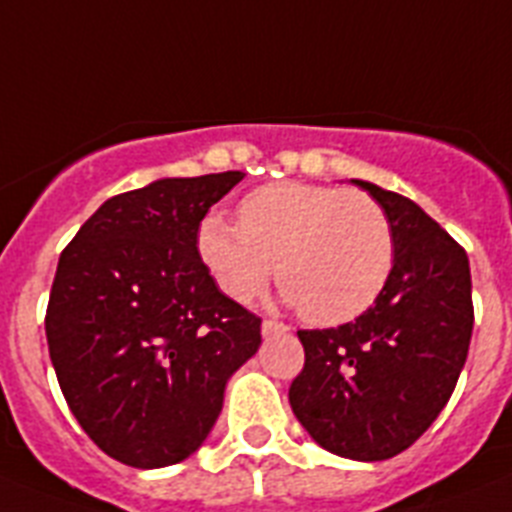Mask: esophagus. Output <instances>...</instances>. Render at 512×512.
Returning <instances> with one entry per match:
<instances>
[{
	"instance_id": "34e87169",
	"label": "esophagus",
	"mask_w": 512,
	"mask_h": 512,
	"mask_svg": "<svg viewBox=\"0 0 512 512\" xmlns=\"http://www.w3.org/2000/svg\"><path fill=\"white\" fill-rule=\"evenodd\" d=\"M288 332V327L283 322H275V319H265V322H262V337H265V340H270V337H275V335H286Z\"/></svg>"
}]
</instances>
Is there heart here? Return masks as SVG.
<instances>
[{"instance_id":"obj_1","label":"heart","mask_w":512,"mask_h":512,"mask_svg":"<svg viewBox=\"0 0 512 512\" xmlns=\"http://www.w3.org/2000/svg\"><path fill=\"white\" fill-rule=\"evenodd\" d=\"M195 247L229 299L252 301L275 270L286 304L324 327L361 317L379 299L397 252L371 195L293 180L244 195L239 224L206 213Z\"/></svg>"}]
</instances>
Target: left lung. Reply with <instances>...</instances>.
Listing matches in <instances>:
<instances>
[{
    "label": "left lung",
    "mask_w": 512,
    "mask_h": 512,
    "mask_svg": "<svg viewBox=\"0 0 512 512\" xmlns=\"http://www.w3.org/2000/svg\"><path fill=\"white\" fill-rule=\"evenodd\" d=\"M394 231V268L373 306L332 330H299L304 371L288 402L324 451L384 461L410 448L451 399L469 353V257L417 203L350 180Z\"/></svg>",
    "instance_id": "obj_1"
}]
</instances>
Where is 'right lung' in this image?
<instances>
[{
	"label": "right lung",
	"instance_id": "obj_1",
	"mask_svg": "<svg viewBox=\"0 0 512 512\" xmlns=\"http://www.w3.org/2000/svg\"><path fill=\"white\" fill-rule=\"evenodd\" d=\"M242 177H162L113 195L61 252L48 353L71 415L121 464L193 456L260 348V319L219 291L195 247L208 208Z\"/></svg>",
	"mask_w": 512,
	"mask_h": 512
}]
</instances>
